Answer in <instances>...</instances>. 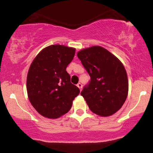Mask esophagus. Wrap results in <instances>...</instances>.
Here are the masks:
<instances>
[{"label":"esophagus","mask_w":153,"mask_h":153,"mask_svg":"<svg viewBox=\"0 0 153 153\" xmlns=\"http://www.w3.org/2000/svg\"><path fill=\"white\" fill-rule=\"evenodd\" d=\"M77 86H78V88H79V90L81 91V89H82V87H83V85L81 84V83H79L78 84H77Z\"/></svg>","instance_id":"esophagus-1"}]
</instances>
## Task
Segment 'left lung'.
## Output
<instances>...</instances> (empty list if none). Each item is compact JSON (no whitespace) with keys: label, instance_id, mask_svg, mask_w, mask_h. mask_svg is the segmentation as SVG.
Masks as SVG:
<instances>
[{"label":"left lung","instance_id":"obj_1","mask_svg":"<svg viewBox=\"0 0 153 153\" xmlns=\"http://www.w3.org/2000/svg\"><path fill=\"white\" fill-rule=\"evenodd\" d=\"M77 56L91 77L81 95L95 114L108 117L122 108L127 98L128 83L124 65L117 57L100 46L78 52Z\"/></svg>","mask_w":153,"mask_h":153}]
</instances>
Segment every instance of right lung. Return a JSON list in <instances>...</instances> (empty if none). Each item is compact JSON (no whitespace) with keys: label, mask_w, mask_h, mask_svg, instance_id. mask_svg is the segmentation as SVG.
Returning <instances> with one entry per match:
<instances>
[{"label":"right lung","mask_w":153,"mask_h":153,"mask_svg":"<svg viewBox=\"0 0 153 153\" xmlns=\"http://www.w3.org/2000/svg\"><path fill=\"white\" fill-rule=\"evenodd\" d=\"M75 48L52 45L43 49L29 67L27 90L31 104L39 114L56 119L68 112L80 93L66 71Z\"/></svg>","instance_id":"1"}]
</instances>
